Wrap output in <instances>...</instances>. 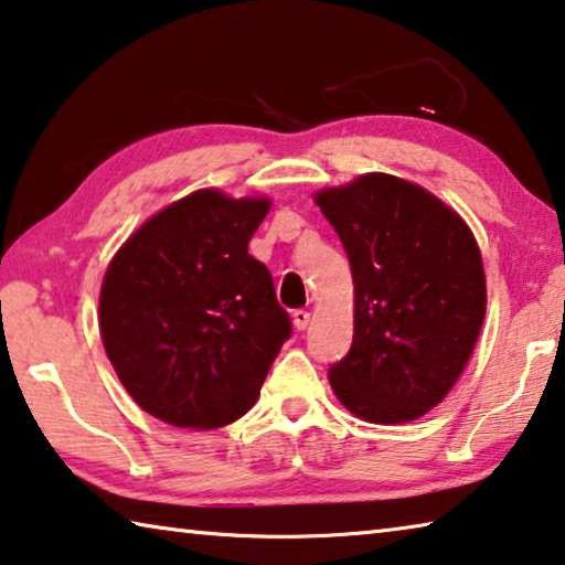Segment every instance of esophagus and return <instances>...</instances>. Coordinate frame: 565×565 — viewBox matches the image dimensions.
<instances>
[{
  "label": "esophagus",
  "instance_id": "obj_1",
  "mask_svg": "<svg viewBox=\"0 0 565 565\" xmlns=\"http://www.w3.org/2000/svg\"><path fill=\"white\" fill-rule=\"evenodd\" d=\"M291 319H294V327L299 329V331H303L306 327H309V321H311V313L306 311V309H296V311L291 313Z\"/></svg>",
  "mask_w": 565,
  "mask_h": 565
}]
</instances>
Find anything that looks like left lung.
I'll list each match as a JSON object with an SVG mask.
<instances>
[{
	"instance_id": "8db88e82",
	"label": "left lung",
	"mask_w": 565,
	"mask_h": 565,
	"mask_svg": "<svg viewBox=\"0 0 565 565\" xmlns=\"http://www.w3.org/2000/svg\"><path fill=\"white\" fill-rule=\"evenodd\" d=\"M317 204L353 276V341L329 369L333 394L371 424L424 416L461 376L486 317L471 228L431 191L379 171Z\"/></svg>"
}]
</instances>
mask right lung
<instances>
[{"mask_svg":"<svg viewBox=\"0 0 565 565\" xmlns=\"http://www.w3.org/2000/svg\"><path fill=\"white\" fill-rule=\"evenodd\" d=\"M266 196L199 189L141 224L99 294L104 349L129 396L179 428H218L256 404L291 319L248 254Z\"/></svg>","mask_w":565,"mask_h":565,"instance_id":"1","label":"right lung"}]
</instances>
